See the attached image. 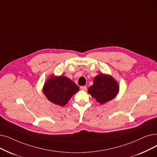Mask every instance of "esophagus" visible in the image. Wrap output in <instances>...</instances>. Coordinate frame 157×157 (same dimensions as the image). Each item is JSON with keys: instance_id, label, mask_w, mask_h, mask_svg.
Returning <instances> with one entry per match:
<instances>
[{"instance_id": "1", "label": "esophagus", "mask_w": 157, "mask_h": 157, "mask_svg": "<svg viewBox=\"0 0 157 157\" xmlns=\"http://www.w3.org/2000/svg\"><path fill=\"white\" fill-rule=\"evenodd\" d=\"M80 89L81 90H86V86H80Z\"/></svg>"}]
</instances>
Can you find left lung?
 I'll return each mask as SVG.
<instances>
[{
    "label": "left lung",
    "instance_id": "left-lung-1",
    "mask_svg": "<svg viewBox=\"0 0 157 157\" xmlns=\"http://www.w3.org/2000/svg\"><path fill=\"white\" fill-rule=\"evenodd\" d=\"M119 91V85L110 76L100 74L94 79V84L88 89V92L101 104L113 99Z\"/></svg>",
    "mask_w": 157,
    "mask_h": 157
}]
</instances>
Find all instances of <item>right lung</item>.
Returning a JSON list of instances; mask_svg holds the SVG:
<instances>
[{
    "label": "right lung",
    "mask_w": 157,
    "mask_h": 157,
    "mask_svg": "<svg viewBox=\"0 0 157 157\" xmlns=\"http://www.w3.org/2000/svg\"><path fill=\"white\" fill-rule=\"evenodd\" d=\"M79 87L69 78L65 76L51 77L44 85V93L52 103L63 106Z\"/></svg>",
    "instance_id": "1"
}]
</instances>
